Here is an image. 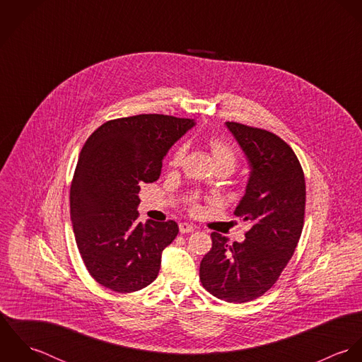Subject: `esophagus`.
<instances>
[{
  "label": "esophagus",
  "instance_id": "1",
  "mask_svg": "<svg viewBox=\"0 0 362 362\" xmlns=\"http://www.w3.org/2000/svg\"><path fill=\"white\" fill-rule=\"evenodd\" d=\"M195 230V227L189 223H180V233L181 234H187V233H192Z\"/></svg>",
  "mask_w": 362,
  "mask_h": 362
}]
</instances>
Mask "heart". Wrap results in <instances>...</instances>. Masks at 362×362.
I'll list each match as a JSON object with an SVG mask.
<instances>
[{"mask_svg":"<svg viewBox=\"0 0 362 362\" xmlns=\"http://www.w3.org/2000/svg\"><path fill=\"white\" fill-rule=\"evenodd\" d=\"M185 151H187L185 146H180V148L175 151V153L173 155L171 161H170V164H171L173 167H178V165L182 163L184 156H185ZM210 151H211V156H213L214 163H226V164H228L231 168L235 167L237 160H238L237 152H235V149H234L231 145H228L227 142H224V141H221V139H218V138H213V139L210 141Z\"/></svg>","mask_w":362,"mask_h":362,"instance_id":"b5f03b06","label":"heart"}]
</instances>
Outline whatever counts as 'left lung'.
<instances>
[{
    "label": "left lung",
    "mask_w": 362,
    "mask_h": 362,
    "mask_svg": "<svg viewBox=\"0 0 362 362\" xmlns=\"http://www.w3.org/2000/svg\"><path fill=\"white\" fill-rule=\"evenodd\" d=\"M250 164L245 194L235 216L251 223L243 243L211 233V250L201 262L202 286L227 303L263 296L293 257L303 233L305 178L293 149L277 135L226 122Z\"/></svg>",
    "instance_id": "1"
}]
</instances>
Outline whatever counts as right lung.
I'll return each mask as SVG.
<instances>
[{"label":"right lung","instance_id":"1","mask_svg":"<svg viewBox=\"0 0 362 362\" xmlns=\"http://www.w3.org/2000/svg\"><path fill=\"white\" fill-rule=\"evenodd\" d=\"M195 119L141 114L104 122L83 145L71 184V220L79 254L105 288L132 293L158 274L175 221H138L141 185L155 182L170 148Z\"/></svg>","mask_w":362,"mask_h":362}]
</instances>
